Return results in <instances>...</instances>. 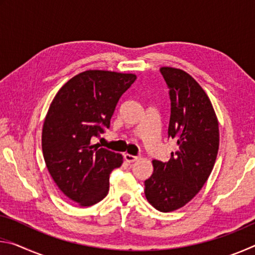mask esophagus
I'll list each match as a JSON object with an SVG mask.
<instances>
[{
	"label": "esophagus",
	"instance_id": "esophagus-1",
	"mask_svg": "<svg viewBox=\"0 0 255 255\" xmlns=\"http://www.w3.org/2000/svg\"><path fill=\"white\" fill-rule=\"evenodd\" d=\"M125 159L128 163H132V162H136L139 159V156H133V155H130V154H125Z\"/></svg>",
	"mask_w": 255,
	"mask_h": 255
}]
</instances>
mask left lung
<instances>
[{
	"mask_svg": "<svg viewBox=\"0 0 255 255\" xmlns=\"http://www.w3.org/2000/svg\"><path fill=\"white\" fill-rule=\"evenodd\" d=\"M159 71L170 89L167 133L175 138L176 150L169 162L154 159L145 196L155 209L169 213L187 205L208 180L219 148V129L210 99L191 75L174 67Z\"/></svg>",
	"mask_w": 255,
	"mask_h": 255,
	"instance_id": "8db88e82",
	"label": "left lung"
}]
</instances>
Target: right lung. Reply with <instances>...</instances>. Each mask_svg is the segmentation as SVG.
Returning a JSON list of instances; mask_svg holds the SVG:
<instances>
[{"label": "right lung", "instance_id": "1", "mask_svg": "<svg viewBox=\"0 0 255 255\" xmlns=\"http://www.w3.org/2000/svg\"><path fill=\"white\" fill-rule=\"evenodd\" d=\"M137 76L90 70L67 81L56 94L42 126L41 146L49 174L58 189L81 207L101 201L109 191L111 171L123 156L91 138L109 128L120 97Z\"/></svg>", "mask_w": 255, "mask_h": 255}]
</instances>
